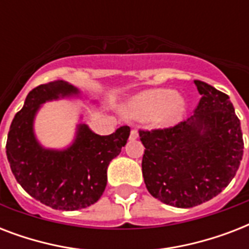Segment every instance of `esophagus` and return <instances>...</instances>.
<instances>
[{"label":"esophagus","mask_w":249,"mask_h":249,"mask_svg":"<svg viewBox=\"0 0 249 249\" xmlns=\"http://www.w3.org/2000/svg\"><path fill=\"white\" fill-rule=\"evenodd\" d=\"M138 137H140V133H138V130H137V129H132V132H130V141L137 140Z\"/></svg>","instance_id":"1"}]
</instances>
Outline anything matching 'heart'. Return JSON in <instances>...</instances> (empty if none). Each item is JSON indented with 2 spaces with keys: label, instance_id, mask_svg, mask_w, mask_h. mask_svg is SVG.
<instances>
[{
  "label": "heart",
  "instance_id": "heart-1",
  "mask_svg": "<svg viewBox=\"0 0 249 249\" xmlns=\"http://www.w3.org/2000/svg\"><path fill=\"white\" fill-rule=\"evenodd\" d=\"M185 112V103L172 89H152L137 95L129 105V113L140 120L158 116L160 124H173Z\"/></svg>",
  "mask_w": 249,
  "mask_h": 249
}]
</instances>
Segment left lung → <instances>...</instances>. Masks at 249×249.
I'll return each mask as SVG.
<instances>
[{"mask_svg": "<svg viewBox=\"0 0 249 249\" xmlns=\"http://www.w3.org/2000/svg\"><path fill=\"white\" fill-rule=\"evenodd\" d=\"M201 98L194 115L174 126L141 129L142 174L148 193L177 208L217 196L243 158V134L228 94L194 81Z\"/></svg>", "mask_w": 249, "mask_h": 249, "instance_id": "left-lung-1", "label": "left lung"}]
</instances>
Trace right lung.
<instances>
[{
    "mask_svg": "<svg viewBox=\"0 0 249 249\" xmlns=\"http://www.w3.org/2000/svg\"><path fill=\"white\" fill-rule=\"evenodd\" d=\"M79 94L64 81L44 84L29 91L10 125L6 155L14 177L36 200L53 209L77 211L99 200L107 185L109 161L121 152L130 134L124 125L109 136H98L80 124L72 146L45 150L33 134V119L46 101Z\"/></svg>",
    "mask_w": 249,
    "mask_h": 249,
    "instance_id": "obj_1",
    "label": "right lung"
}]
</instances>
